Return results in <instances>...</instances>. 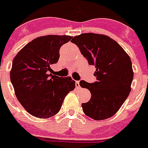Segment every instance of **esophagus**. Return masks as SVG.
<instances>
[{
	"label": "esophagus",
	"mask_w": 148,
	"mask_h": 148,
	"mask_svg": "<svg viewBox=\"0 0 148 148\" xmlns=\"http://www.w3.org/2000/svg\"><path fill=\"white\" fill-rule=\"evenodd\" d=\"M75 86H76V88H78V87L80 86L79 81H75Z\"/></svg>",
	"instance_id": "obj_1"
}]
</instances>
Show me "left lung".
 <instances>
[{
    "instance_id": "1",
    "label": "left lung",
    "mask_w": 148,
    "mask_h": 148,
    "mask_svg": "<svg viewBox=\"0 0 148 148\" xmlns=\"http://www.w3.org/2000/svg\"><path fill=\"white\" fill-rule=\"evenodd\" d=\"M71 42L79 48L88 64L96 67L97 81H80V86L91 94L90 100L81 105L84 113L96 121L110 118L131 91L134 73L130 57L117 42L105 35L83 33Z\"/></svg>"
}]
</instances>
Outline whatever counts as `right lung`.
<instances>
[{"label":"right lung","mask_w":148,"mask_h":148,"mask_svg":"<svg viewBox=\"0 0 148 148\" xmlns=\"http://www.w3.org/2000/svg\"><path fill=\"white\" fill-rule=\"evenodd\" d=\"M69 36L36 38L14 58L10 79L15 95L27 112L48 119L58 113L66 95L75 87L71 77L52 75L51 65L60 58V49L71 40Z\"/></svg>","instance_id":"right-lung-1"}]
</instances>
